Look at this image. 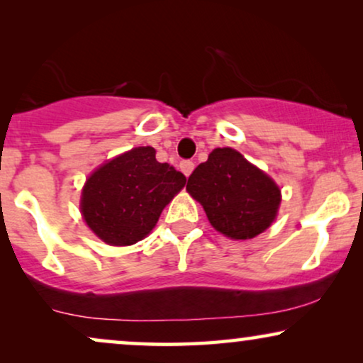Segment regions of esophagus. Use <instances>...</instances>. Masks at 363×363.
Returning a JSON list of instances; mask_svg holds the SVG:
<instances>
[{
	"instance_id": "34e87169",
	"label": "esophagus",
	"mask_w": 363,
	"mask_h": 363,
	"mask_svg": "<svg viewBox=\"0 0 363 363\" xmlns=\"http://www.w3.org/2000/svg\"><path fill=\"white\" fill-rule=\"evenodd\" d=\"M193 168H195V163H193L191 160L180 162V170L183 172V175H185V177H190V173L193 172Z\"/></svg>"
}]
</instances>
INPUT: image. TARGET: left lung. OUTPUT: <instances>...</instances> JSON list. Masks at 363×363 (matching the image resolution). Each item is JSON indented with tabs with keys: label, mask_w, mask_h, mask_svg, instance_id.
Returning <instances> with one entry per match:
<instances>
[{
	"label": "left lung",
	"mask_w": 363,
	"mask_h": 363,
	"mask_svg": "<svg viewBox=\"0 0 363 363\" xmlns=\"http://www.w3.org/2000/svg\"><path fill=\"white\" fill-rule=\"evenodd\" d=\"M186 190L200 201L215 230L231 240H251L269 228L281 203L274 182L233 148H215L188 177Z\"/></svg>",
	"instance_id": "obj_1"
}]
</instances>
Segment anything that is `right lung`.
<instances>
[{
	"label": "right lung",
	"mask_w": 363,
	"mask_h": 363,
	"mask_svg": "<svg viewBox=\"0 0 363 363\" xmlns=\"http://www.w3.org/2000/svg\"><path fill=\"white\" fill-rule=\"evenodd\" d=\"M186 177L155 158L153 147H137L89 177L81 210L89 228L112 246L140 241L157 225Z\"/></svg>",
	"instance_id": "right-lung-1"
}]
</instances>
